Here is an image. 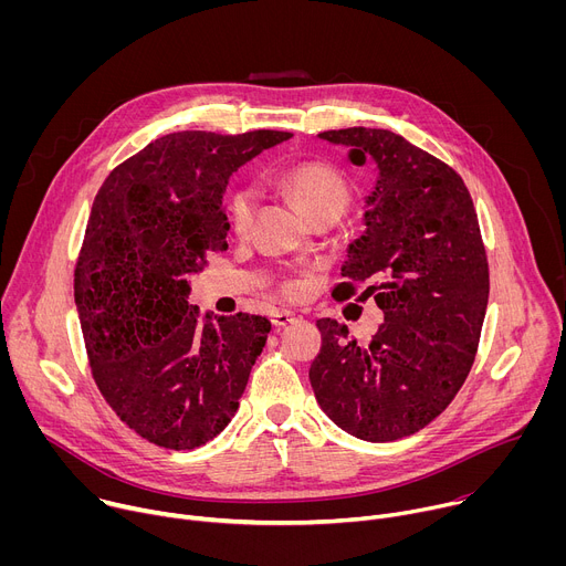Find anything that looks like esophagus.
I'll return each instance as SVG.
<instances>
[{
  "label": "esophagus",
  "instance_id": "1",
  "mask_svg": "<svg viewBox=\"0 0 566 566\" xmlns=\"http://www.w3.org/2000/svg\"><path fill=\"white\" fill-rule=\"evenodd\" d=\"M291 322H295V313L293 311H275L273 313V325L275 327H286V325H291Z\"/></svg>",
  "mask_w": 566,
  "mask_h": 566
}]
</instances>
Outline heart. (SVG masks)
I'll use <instances>...</instances> for the list:
<instances>
[{"label": "heart", "instance_id": "obj_1", "mask_svg": "<svg viewBox=\"0 0 566 566\" xmlns=\"http://www.w3.org/2000/svg\"><path fill=\"white\" fill-rule=\"evenodd\" d=\"M277 181L308 219H315L319 214L340 217L349 203L347 179L340 170L329 164H322V160H302V164H295L280 172ZM226 212L230 228L237 234H244L253 221L255 192L251 188H237L226 201ZM282 289L291 293L295 286L286 282Z\"/></svg>", "mask_w": 566, "mask_h": 566}]
</instances>
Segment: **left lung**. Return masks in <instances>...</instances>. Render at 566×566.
Segmentation results:
<instances>
[{
  "label": "left lung",
  "instance_id": "1",
  "mask_svg": "<svg viewBox=\"0 0 566 566\" xmlns=\"http://www.w3.org/2000/svg\"><path fill=\"white\" fill-rule=\"evenodd\" d=\"M371 156L378 181L367 230L349 247L336 300L374 295L385 322L367 345L332 317L317 319L322 347L308 378L325 415L363 441H396L434 421L461 389L489 306V260L463 179L389 129L317 134Z\"/></svg>",
  "mask_w": 566,
  "mask_h": 566
}]
</instances>
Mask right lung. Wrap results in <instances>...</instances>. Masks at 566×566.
<instances>
[{"mask_svg": "<svg viewBox=\"0 0 566 566\" xmlns=\"http://www.w3.org/2000/svg\"><path fill=\"white\" fill-rule=\"evenodd\" d=\"M291 136H160L114 168L94 199L73 273L80 327L101 394L149 443L199 448L239 408L271 322L201 319L188 304V275L228 249L230 175Z\"/></svg>", "mask_w": 566, "mask_h": 566, "instance_id": "right-lung-1", "label": "right lung"}]
</instances>
